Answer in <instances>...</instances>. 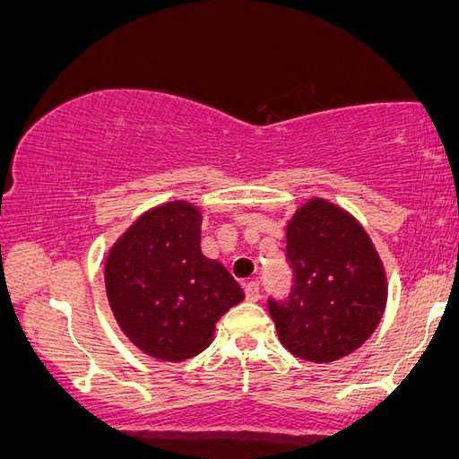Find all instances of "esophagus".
I'll return each mask as SVG.
<instances>
[{
    "mask_svg": "<svg viewBox=\"0 0 459 459\" xmlns=\"http://www.w3.org/2000/svg\"><path fill=\"white\" fill-rule=\"evenodd\" d=\"M244 294H246V300H248V302H256L258 298H261V288H258L256 281L244 283Z\"/></svg>",
    "mask_w": 459,
    "mask_h": 459,
    "instance_id": "esophagus-1",
    "label": "esophagus"
}]
</instances>
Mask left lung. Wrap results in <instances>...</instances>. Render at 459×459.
Wrapping results in <instances>:
<instances>
[{
    "mask_svg": "<svg viewBox=\"0 0 459 459\" xmlns=\"http://www.w3.org/2000/svg\"><path fill=\"white\" fill-rule=\"evenodd\" d=\"M294 275L285 300L269 298L279 340L308 362H333L375 333L387 304L381 258L360 223L325 198H310L288 223Z\"/></svg>",
    "mask_w": 459,
    "mask_h": 459,
    "instance_id": "obj_1",
    "label": "left lung"
}]
</instances>
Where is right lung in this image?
<instances>
[{
  "instance_id": "obj_1",
  "label": "right lung",
  "mask_w": 459,
  "mask_h": 459,
  "mask_svg": "<svg viewBox=\"0 0 459 459\" xmlns=\"http://www.w3.org/2000/svg\"><path fill=\"white\" fill-rule=\"evenodd\" d=\"M201 221L195 204L165 203L138 217L105 261L119 329L157 360L201 354L213 342L215 323L244 300L228 269L203 255Z\"/></svg>"
}]
</instances>
